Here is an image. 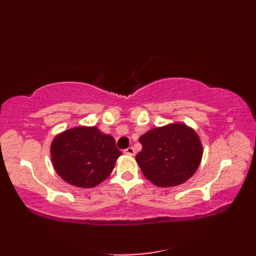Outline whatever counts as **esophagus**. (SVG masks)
<instances>
[{
    "instance_id": "1",
    "label": "esophagus",
    "mask_w": 256,
    "mask_h": 256,
    "mask_svg": "<svg viewBox=\"0 0 256 256\" xmlns=\"http://www.w3.org/2000/svg\"><path fill=\"white\" fill-rule=\"evenodd\" d=\"M124 153L126 154V155H131V156H133V155L135 154V150H134V148H132V146H130V148H128L126 150H124Z\"/></svg>"
}]
</instances>
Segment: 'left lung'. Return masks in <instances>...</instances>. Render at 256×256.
Masks as SVG:
<instances>
[{
    "mask_svg": "<svg viewBox=\"0 0 256 256\" xmlns=\"http://www.w3.org/2000/svg\"><path fill=\"white\" fill-rule=\"evenodd\" d=\"M142 150L135 157L140 170L158 187L184 182L198 170L202 146L197 133L184 124L150 130L140 138Z\"/></svg>",
    "mask_w": 256,
    "mask_h": 256,
    "instance_id": "8db88e82",
    "label": "left lung"
}]
</instances>
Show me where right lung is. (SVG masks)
I'll use <instances>...</instances> for the list:
<instances>
[{
	"instance_id": "add662e5",
	"label": "right lung",
	"mask_w": 256,
	"mask_h": 256,
	"mask_svg": "<svg viewBox=\"0 0 256 256\" xmlns=\"http://www.w3.org/2000/svg\"><path fill=\"white\" fill-rule=\"evenodd\" d=\"M54 168L64 182L76 187L91 188L110 175L122 153L111 135L96 128L80 126L59 134L52 140Z\"/></svg>"
}]
</instances>
